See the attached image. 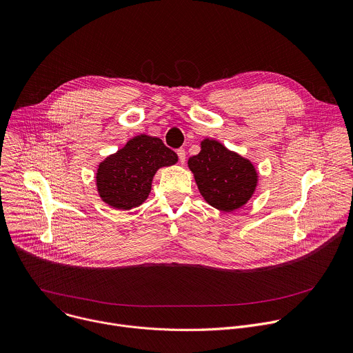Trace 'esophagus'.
Returning a JSON list of instances; mask_svg holds the SVG:
<instances>
[{
    "label": "esophagus",
    "mask_w": 353,
    "mask_h": 353,
    "mask_svg": "<svg viewBox=\"0 0 353 353\" xmlns=\"http://www.w3.org/2000/svg\"><path fill=\"white\" fill-rule=\"evenodd\" d=\"M177 157H179V161H180V163L183 165V163L185 162V151H184L183 148L177 150Z\"/></svg>",
    "instance_id": "1"
}]
</instances>
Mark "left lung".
<instances>
[{"label": "left lung", "instance_id": "8db88e82", "mask_svg": "<svg viewBox=\"0 0 353 353\" xmlns=\"http://www.w3.org/2000/svg\"><path fill=\"white\" fill-rule=\"evenodd\" d=\"M188 168L205 201L223 212L245 205L256 188L254 165L216 140H203L201 152L188 159Z\"/></svg>", "mask_w": 353, "mask_h": 353}]
</instances>
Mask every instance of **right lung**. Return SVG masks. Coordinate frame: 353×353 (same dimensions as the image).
I'll use <instances>...</instances> for the list:
<instances>
[{
    "label": "right lung",
    "instance_id": "right-lung-1",
    "mask_svg": "<svg viewBox=\"0 0 353 353\" xmlns=\"http://www.w3.org/2000/svg\"><path fill=\"white\" fill-rule=\"evenodd\" d=\"M176 162V152L161 139L137 136L99 163L95 177L99 196L116 209L136 208L148 198L157 170Z\"/></svg>",
    "mask_w": 353,
    "mask_h": 353
}]
</instances>
